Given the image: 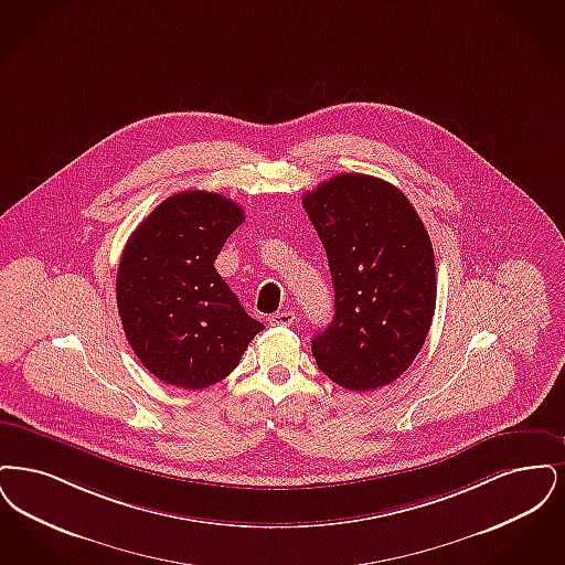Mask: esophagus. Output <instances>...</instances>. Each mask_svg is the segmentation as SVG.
Here are the masks:
<instances>
[{"label": "esophagus", "instance_id": "esophagus-1", "mask_svg": "<svg viewBox=\"0 0 565 565\" xmlns=\"http://www.w3.org/2000/svg\"><path fill=\"white\" fill-rule=\"evenodd\" d=\"M294 312H276V315H271L270 324L274 327H291L295 322Z\"/></svg>", "mask_w": 565, "mask_h": 565}]
</instances>
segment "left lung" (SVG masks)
Masks as SVG:
<instances>
[{"label": "left lung", "mask_w": 565, "mask_h": 565, "mask_svg": "<svg viewBox=\"0 0 565 565\" xmlns=\"http://www.w3.org/2000/svg\"><path fill=\"white\" fill-rule=\"evenodd\" d=\"M327 250L335 315L312 338L320 371L375 391L414 363L430 331L437 268L407 196L377 177L342 172L301 198Z\"/></svg>", "instance_id": "8db88e82"}]
</instances>
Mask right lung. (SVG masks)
<instances>
[{
    "mask_svg": "<svg viewBox=\"0 0 565 565\" xmlns=\"http://www.w3.org/2000/svg\"><path fill=\"white\" fill-rule=\"evenodd\" d=\"M243 221L238 202L190 190L158 204L124 246L116 280L124 333L164 384H217L264 329L215 270L221 246Z\"/></svg>",
    "mask_w": 565,
    "mask_h": 565,
    "instance_id": "add662e5",
    "label": "right lung"
}]
</instances>
